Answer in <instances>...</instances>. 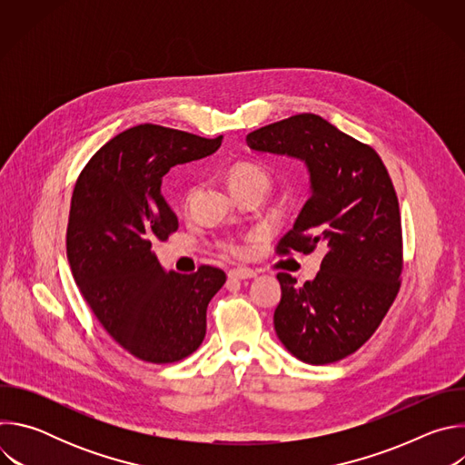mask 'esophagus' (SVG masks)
<instances>
[{
    "label": "esophagus",
    "mask_w": 465,
    "mask_h": 465,
    "mask_svg": "<svg viewBox=\"0 0 465 465\" xmlns=\"http://www.w3.org/2000/svg\"><path fill=\"white\" fill-rule=\"evenodd\" d=\"M255 278V272L250 269H233L228 272V282H241V280H250Z\"/></svg>",
    "instance_id": "esophagus-1"
}]
</instances>
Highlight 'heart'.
Returning a JSON list of instances; mask_svg holds the SVG:
<instances>
[{
  "label": "heart",
  "mask_w": 465,
  "mask_h": 465,
  "mask_svg": "<svg viewBox=\"0 0 465 465\" xmlns=\"http://www.w3.org/2000/svg\"><path fill=\"white\" fill-rule=\"evenodd\" d=\"M252 183H257V185H262V187H269L271 183V176L267 173V169L257 165V163H252V162H241L237 163L232 173H230V185L232 187H239V185H252ZM221 248L226 252V253H232V255H241L242 253V246L235 241V239H226L221 242Z\"/></svg>",
  "instance_id": "obj_1"
}]
</instances>
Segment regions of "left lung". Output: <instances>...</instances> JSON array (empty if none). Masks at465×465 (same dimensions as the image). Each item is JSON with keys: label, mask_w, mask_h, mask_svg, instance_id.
<instances>
[{"label": "left lung", "mask_w": 465, "mask_h": 465, "mask_svg": "<svg viewBox=\"0 0 465 465\" xmlns=\"http://www.w3.org/2000/svg\"><path fill=\"white\" fill-rule=\"evenodd\" d=\"M246 143L300 158L311 173L312 193L276 252L325 250L312 282L278 274L276 333L303 362L342 361L371 339L401 289L403 232L391 178L373 147L314 114L261 126Z\"/></svg>", "instance_id": "8db88e82"}]
</instances>
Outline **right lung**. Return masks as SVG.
<instances>
[{
  "instance_id": "obj_1",
  "label": "right lung",
  "mask_w": 465,
  "mask_h": 465,
  "mask_svg": "<svg viewBox=\"0 0 465 465\" xmlns=\"http://www.w3.org/2000/svg\"><path fill=\"white\" fill-rule=\"evenodd\" d=\"M221 143L223 136L138 124L103 145L75 182L65 232L75 283L106 333L140 361L178 362L206 337V309L226 274L210 264L165 274L151 246L178 230L162 178Z\"/></svg>"
}]
</instances>
